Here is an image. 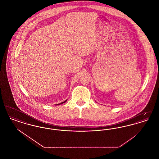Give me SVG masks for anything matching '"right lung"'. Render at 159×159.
Segmentation results:
<instances>
[{"mask_svg": "<svg viewBox=\"0 0 159 159\" xmlns=\"http://www.w3.org/2000/svg\"><path fill=\"white\" fill-rule=\"evenodd\" d=\"M66 101H67V100H66V101H64V102H61V103H60V104H57V105H59V104H63V103L66 102Z\"/></svg>", "mask_w": 159, "mask_h": 159, "instance_id": "add662e5", "label": "right lung"}]
</instances>
